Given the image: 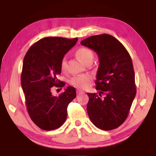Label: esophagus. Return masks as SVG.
Returning <instances> with one entry per match:
<instances>
[{"label":"esophagus","mask_w":156,"mask_h":156,"mask_svg":"<svg viewBox=\"0 0 156 156\" xmlns=\"http://www.w3.org/2000/svg\"><path fill=\"white\" fill-rule=\"evenodd\" d=\"M84 94L83 91H80V90H77V94L78 95H81V94Z\"/></svg>","instance_id":"obj_1"}]
</instances>
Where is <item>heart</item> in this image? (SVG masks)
I'll use <instances>...</instances> for the list:
<instances>
[{
	"label": "heart",
	"mask_w": 156,
	"mask_h": 156,
	"mask_svg": "<svg viewBox=\"0 0 156 156\" xmlns=\"http://www.w3.org/2000/svg\"><path fill=\"white\" fill-rule=\"evenodd\" d=\"M76 56L78 60L84 65L89 62H92L94 59L93 51L87 47H80V48L76 50ZM66 65H67V61H66L65 58H63L61 60V63H60V66H61L62 70L65 69ZM90 80L91 78L89 76H78L73 77L71 79L70 83L77 88L84 89L89 85Z\"/></svg>",
	"instance_id": "obj_1"
}]
</instances>
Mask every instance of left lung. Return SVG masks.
I'll list each match as a JSON object with an SVG mask.
<instances>
[{"mask_svg": "<svg viewBox=\"0 0 156 156\" xmlns=\"http://www.w3.org/2000/svg\"><path fill=\"white\" fill-rule=\"evenodd\" d=\"M80 44L93 49L100 61L96 80L99 94H87L89 117L102 130L118 128L127 118L136 94L131 58L118 39L107 34L90 36Z\"/></svg>", "mask_w": 156, "mask_h": 156, "instance_id": "1", "label": "left lung"}]
</instances>
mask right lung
I'll list each match as a JSON object with an SVG mask.
<instances>
[{"instance_id":"obj_1","label":"right lung","mask_w":156,"mask_h":156,"mask_svg":"<svg viewBox=\"0 0 156 156\" xmlns=\"http://www.w3.org/2000/svg\"><path fill=\"white\" fill-rule=\"evenodd\" d=\"M77 41L78 38H42L31 45L23 60L21 86L26 107L31 120L43 130H54L63 125L68 105L76 97V89L71 86L59 96H54L51 90L65 85L56 76L61 73L62 59Z\"/></svg>"}]
</instances>
